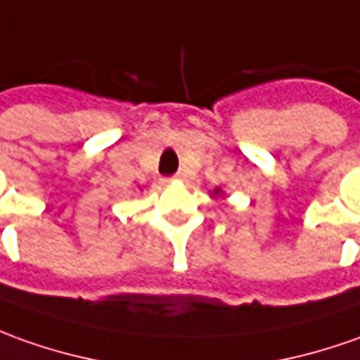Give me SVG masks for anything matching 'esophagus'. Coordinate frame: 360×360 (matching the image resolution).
<instances>
[{
	"label": "esophagus",
	"mask_w": 360,
	"mask_h": 360,
	"mask_svg": "<svg viewBox=\"0 0 360 360\" xmlns=\"http://www.w3.org/2000/svg\"><path fill=\"white\" fill-rule=\"evenodd\" d=\"M177 179H181V175H179V177H177Z\"/></svg>",
	"instance_id": "34e87169"
}]
</instances>
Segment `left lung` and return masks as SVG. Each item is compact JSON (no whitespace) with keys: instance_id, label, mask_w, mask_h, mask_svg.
<instances>
[{"instance_id":"8db88e82","label":"left lung","mask_w":360,"mask_h":360,"mask_svg":"<svg viewBox=\"0 0 360 360\" xmlns=\"http://www.w3.org/2000/svg\"><path fill=\"white\" fill-rule=\"evenodd\" d=\"M211 197L212 199H224V191L221 187H217V189L211 191Z\"/></svg>"}]
</instances>
